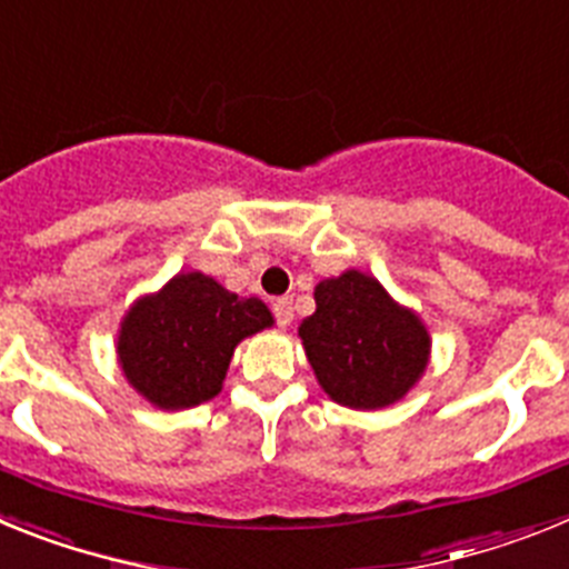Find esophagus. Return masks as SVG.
<instances>
[{"mask_svg": "<svg viewBox=\"0 0 569 569\" xmlns=\"http://www.w3.org/2000/svg\"><path fill=\"white\" fill-rule=\"evenodd\" d=\"M273 313H276V321H279L281 328H290V321H293V299H290V296H281V299H276Z\"/></svg>", "mask_w": 569, "mask_h": 569, "instance_id": "obj_1", "label": "esophagus"}]
</instances>
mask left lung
<instances>
[{"label": "left lung", "instance_id": "8db88e82", "mask_svg": "<svg viewBox=\"0 0 569 569\" xmlns=\"http://www.w3.org/2000/svg\"><path fill=\"white\" fill-rule=\"evenodd\" d=\"M316 313L299 325L316 381L350 410H381L405 399L430 361V330L376 276L345 270L313 290Z\"/></svg>", "mask_w": 569, "mask_h": 569}]
</instances>
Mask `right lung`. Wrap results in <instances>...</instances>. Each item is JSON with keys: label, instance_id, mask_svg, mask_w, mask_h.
Segmentation results:
<instances>
[{"label": "right lung", "instance_id": "right-lung-1", "mask_svg": "<svg viewBox=\"0 0 569 569\" xmlns=\"http://www.w3.org/2000/svg\"><path fill=\"white\" fill-rule=\"evenodd\" d=\"M273 328L261 299L230 293L199 270L176 273L124 310L116 359L136 393L159 410H188L222 393L241 339Z\"/></svg>", "mask_w": 569, "mask_h": 569}]
</instances>
